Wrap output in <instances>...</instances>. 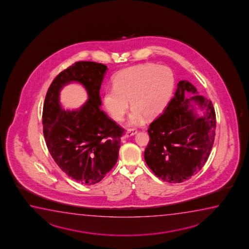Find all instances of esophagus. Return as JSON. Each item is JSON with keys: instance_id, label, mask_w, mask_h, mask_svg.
<instances>
[{"instance_id": "obj_1", "label": "esophagus", "mask_w": 249, "mask_h": 249, "mask_svg": "<svg viewBox=\"0 0 249 249\" xmlns=\"http://www.w3.org/2000/svg\"><path fill=\"white\" fill-rule=\"evenodd\" d=\"M137 132H138V130H137L136 128H130V129H128V130L126 131V133L125 134V137H126V138L131 137V136H133L134 134H137Z\"/></svg>"}]
</instances>
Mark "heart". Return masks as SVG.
<instances>
[{
  "label": "heart",
  "mask_w": 249,
  "mask_h": 249,
  "mask_svg": "<svg viewBox=\"0 0 249 249\" xmlns=\"http://www.w3.org/2000/svg\"><path fill=\"white\" fill-rule=\"evenodd\" d=\"M113 87L105 89L103 104L111 118L123 120L130 105L128 123H142L145 117L155 118L168 105L174 89L175 77L167 66L153 63L134 65L113 77Z\"/></svg>",
  "instance_id": "b5f03b06"
}]
</instances>
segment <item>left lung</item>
<instances>
[{"label":"left lung","mask_w":249,"mask_h":249,"mask_svg":"<svg viewBox=\"0 0 249 249\" xmlns=\"http://www.w3.org/2000/svg\"><path fill=\"white\" fill-rule=\"evenodd\" d=\"M195 94L185 99L184 94ZM204 110L198 116L194 106ZM215 112L211 100L198 95L189 81H179L174 96L147 129L144 158L153 173L169 183H182L206 163L215 135Z\"/></svg>","instance_id":"1"}]
</instances>
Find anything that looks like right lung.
<instances>
[{"label":"right lung","instance_id":"obj_1","mask_svg":"<svg viewBox=\"0 0 249 249\" xmlns=\"http://www.w3.org/2000/svg\"><path fill=\"white\" fill-rule=\"evenodd\" d=\"M107 70L96 62L75 63L54 78L43 107V133L52 157L63 172L82 184L100 182L118 160L124 129L100 107V89ZM72 81L84 86L89 99L76 111H65L59 92Z\"/></svg>","mask_w":249,"mask_h":249}]
</instances>
